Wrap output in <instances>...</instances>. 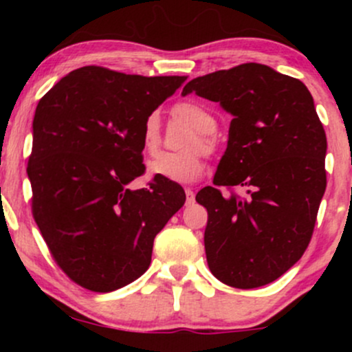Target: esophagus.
Masks as SVG:
<instances>
[{
  "label": "esophagus",
  "instance_id": "1",
  "mask_svg": "<svg viewBox=\"0 0 352 352\" xmlns=\"http://www.w3.org/2000/svg\"><path fill=\"white\" fill-rule=\"evenodd\" d=\"M185 195H187V204H193V200H195V193H193L192 188H185Z\"/></svg>",
  "mask_w": 352,
  "mask_h": 352
}]
</instances>
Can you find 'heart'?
Here are the masks:
<instances>
[{"label":"heart","instance_id":"1","mask_svg":"<svg viewBox=\"0 0 352 352\" xmlns=\"http://www.w3.org/2000/svg\"><path fill=\"white\" fill-rule=\"evenodd\" d=\"M172 114L175 119L182 120L193 131L195 135L190 137L185 144L187 148H204L205 152L213 151V134L217 129V119L207 107L199 102H180L173 107ZM142 147L147 153H155L159 151L162 142V129H160L159 112H151L145 117L142 125ZM148 172L153 177L175 182V184H192L204 172V159L199 151H185V152H165L157 155L148 164Z\"/></svg>","mask_w":352,"mask_h":352}]
</instances>
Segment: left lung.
I'll list each match as a JSON object with an SVG mask.
<instances>
[{
  "instance_id": "8db88e82",
  "label": "left lung",
  "mask_w": 352,
  "mask_h": 352,
  "mask_svg": "<svg viewBox=\"0 0 352 352\" xmlns=\"http://www.w3.org/2000/svg\"><path fill=\"white\" fill-rule=\"evenodd\" d=\"M220 102L233 116L213 184L205 187L210 272L232 288L268 285L302 256L326 190V134L300 79L246 63L192 79L182 94Z\"/></svg>"
}]
</instances>
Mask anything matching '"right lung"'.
<instances>
[{"label": "right lung", "instance_id": "add662e5", "mask_svg": "<svg viewBox=\"0 0 352 352\" xmlns=\"http://www.w3.org/2000/svg\"><path fill=\"white\" fill-rule=\"evenodd\" d=\"M185 79L84 66L36 107L28 162L33 217L51 256L82 288L109 293L142 276L153 238L184 207L175 182L127 185L145 172V117Z\"/></svg>", "mask_w": 352, "mask_h": 352}]
</instances>
